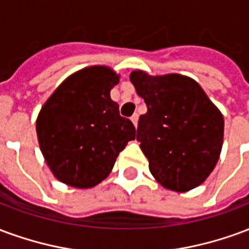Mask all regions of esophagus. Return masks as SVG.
Masks as SVG:
<instances>
[{
  "label": "esophagus",
  "instance_id": "obj_1",
  "mask_svg": "<svg viewBox=\"0 0 249 249\" xmlns=\"http://www.w3.org/2000/svg\"><path fill=\"white\" fill-rule=\"evenodd\" d=\"M130 120H132L133 125H135V126H137V121H139V114H133V116L130 117Z\"/></svg>",
  "mask_w": 249,
  "mask_h": 249
}]
</instances>
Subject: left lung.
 <instances>
[{
  "label": "left lung",
  "mask_w": 249,
  "mask_h": 249,
  "mask_svg": "<svg viewBox=\"0 0 249 249\" xmlns=\"http://www.w3.org/2000/svg\"><path fill=\"white\" fill-rule=\"evenodd\" d=\"M130 81L148 108L139 119L137 140L153 178L176 192L204 183L221 152L223 114L189 77L135 71Z\"/></svg>",
  "instance_id": "obj_1"
}]
</instances>
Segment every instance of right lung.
I'll list each match as a JSON object with an SVG mask.
<instances>
[{"instance_id":"obj_1","label":"right lung","mask_w":249,"mask_h":249,"mask_svg":"<svg viewBox=\"0 0 249 249\" xmlns=\"http://www.w3.org/2000/svg\"><path fill=\"white\" fill-rule=\"evenodd\" d=\"M117 82L107 66L85 68L68 77L41 109L36 124L41 152L62 183L97 185L135 140V125L120 116L119 104L110 98Z\"/></svg>"}]
</instances>
